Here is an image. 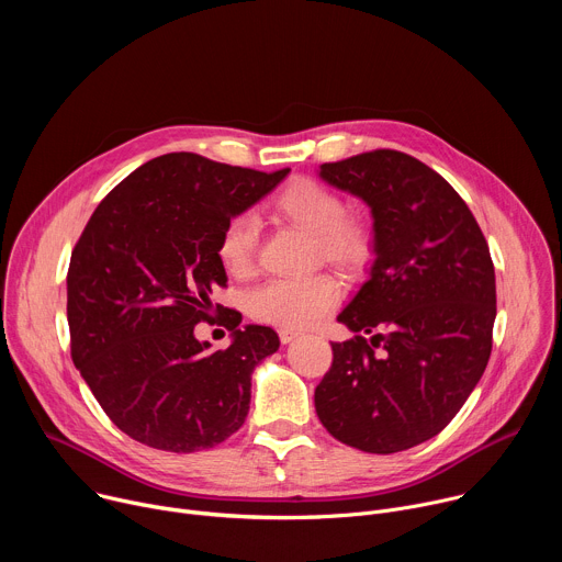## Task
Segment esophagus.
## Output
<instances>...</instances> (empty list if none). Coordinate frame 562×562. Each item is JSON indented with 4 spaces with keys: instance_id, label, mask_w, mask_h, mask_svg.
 <instances>
[{
    "instance_id": "1",
    "label": "esophagus",
    "mask_w": 562,
    "mask_h": 562,
    "mask_svg": "<svg viewBox=\"0 0 562 562\" xmlns=\"http://www.w3.org/2000/svg\"><path fill=\"white\" fill-rule=\"evenodd\" d=\"M278 336H280V342H282V345H289V342H293L300 334H297V331H293V329H280V331H278Z\"/></svg>"
}]
</instances>
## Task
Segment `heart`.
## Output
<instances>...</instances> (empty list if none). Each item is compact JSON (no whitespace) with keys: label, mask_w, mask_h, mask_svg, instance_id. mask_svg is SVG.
Returning a JSON list of instances; mask_svg holds the SVG:
<instances>
[{"label":"heart","mask_w":562,"mask_h":562,"mask_svg":"<svg viewBox=\"0 0 562 562\" xmlns=\"http://www.w3.org/2000/svg\"><path fill=\"white\" fill-rule=\"evenodd\" d=\"M273 213L313 237V254L340 271L362 269L375 247L371 224L347 213L345 198L311 178H295L271 200ZM217 258L235 276L247 278L258 258V220L254 213L231 215L217 237ZM340 300V284L327 273L276 278L256 289L249 311L256 319L284 329H306L327 317Z\"/></svg>","instance_id":"heart-1"}]
</instances>
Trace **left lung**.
Here are the masks:
<instances>
[{"label":"left lung","instance_id":"left-lung-1","mask_svg":"<svg viewBox=\"0 0 562 562\" xmlns=\"http://www.w3.org/2000/svg\"><path fill=\"white\" fill-rule=\"evenodd\" d=\"M319 176L371 206L375 260L338 315L356 336L331 345L315 412L349 447L405 451L451 423L490 362V245L456 189L407 153H360L323 165Z\"/></svg>","mask_w":562,"mask_h":562}]
</instances>
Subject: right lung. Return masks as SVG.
Masks as SVG:
<instances>
[{
    "instance_id": "add662e5",
    "label": "right lung",
    "mask_w": 562,
    "mask_h": 562,
    "mask_svg": "<svg viewBox=\"0 0 562 562\" xmlns=\"http://www.w3.org/2000/svg\"><path fill=\"white\" fill-rule=\"evenodd\" d=\"M289 171L159 155L124 178L79 235L66 280L70 358L133 440L193 453L243 427L254 367L280 340L271 327L239 329L235 308H213L211 293L226 286L217 237ZM215 318L234 342L209 352L192 329Z\"/></svg>"
}]
</instances>
